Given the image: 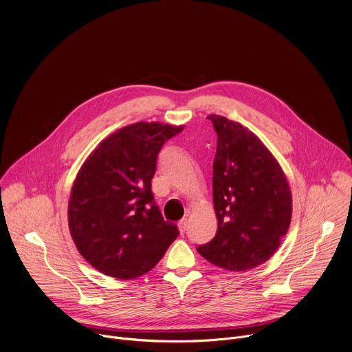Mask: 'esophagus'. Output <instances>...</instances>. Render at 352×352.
Wrapping results in <instances>:
<instances>
[{
  "label": "esophagus",
  "instance_id": "obj_1",
  "mask_svg": "<svg viewBox=\"0 0 352 352\" xmlns=\"http://www.w3.org/2000/svg\"><path fill=\"white\" fill-rule=\"evenodd\" d=\"M178 228H179V232H181V234H184V232L186 231V228H188V220H186V217H184V219L178 223Z\"/></svg>",
  "mask_w": 352,
  "mask_h": 352
}]
</instances>
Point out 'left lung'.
I'll return each instance as SVG.
<instances>
[{
  "label": "left lung",
  "instance_id": "8db88e82",
  "mask_svg": "<svg viewBox=\"0 0 352 352\" xmlns=\"http://www.w3.org/2000/svg\"><path fill=\"white\" fill-rule=\"evenodd\" d=\"M217 133L213 162L216 236L197 246L210 263L246 272L269 261L292 216L288 181L262 140L239 122L212 114Z\"/></svg>",
  "mask_w": 352,
  "mask_h": 352
}]
</instances>
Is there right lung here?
I'll use <instances>...</instances> for the list:
<instances>
[{
    "instance_id": "add662e5",
    "label": "right lung",
    "mask_w": 352,
    "mask_h": 352,
    "mask_svg": "<svg viewBox=\"0 0 352 352\" xmlns=\"http://www.w3.org/2000/svg\"><path fill=\"white\" fill-rule=\"evenodd\" d=\"M182 129L160 122L124 126L80 167L68 204L69 231L79 254L103 274L143 276L178 236L155 202L152 179L163 144Z\"/></svg>"
}]
</instances>
